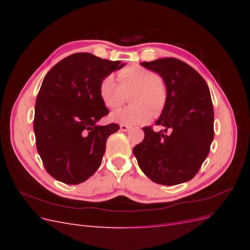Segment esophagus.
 <instances>
[{
    "label": "esophagus",
    "instance_id": "1",
    "mask_svg": "<svg viewBox=\"0 0 250 250\" xmlns=\"http://www.w3.org/2000/svg\"><path fill=\"white\" fill-rule=\"evenodd\" d=\"M120 129L122 131H128L130 129V126H127V125H121L120 126Z\"/></svg>",
    "mask_w": 250,
    "mask_h": 250
}]
</instances>
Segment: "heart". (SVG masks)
<instances>
[{
  "mask_svg": "<svg viewBox=\"0 0 250 250\" xmlns=\"http://www.w3.org/2000/svg\"><path fill=\"white\" fill-rule=\"evenodd\" d=\"M118 78L120 85L111 75L101 80L99 94L102 101L109 108H118L125 102V94L135 88L131 96L133 105L111 112L110 121L127 126L144 125L152 119L153 113H162L167 104L168 90L156 73L135 64L121 70Z\"/></svg>",
  "mask_w": 250,
  "mask_h": 250,
  "instance_id": "b5f03b06",
  "label": "heart"
}]
</instances>
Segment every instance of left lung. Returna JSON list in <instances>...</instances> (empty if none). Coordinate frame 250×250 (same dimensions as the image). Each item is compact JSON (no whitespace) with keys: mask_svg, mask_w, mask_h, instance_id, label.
Masks as SVG:
<instances>
[{"mask_svg":"<svg viewBox=\"0 0 250 250\" xmlns=\"http://www.w3.org/2000/svg\"><path fill=\"white\" fill-rule=\"evenodd\" d=\"M141 65L157 73L168 100L155 124V132L143 128L145 138L133 148L141 170L156 184L175 186L191 180L209 152L214 139V109L207 82L186 62L160 58ZM167 130L170 134L166 135Z\"/></svg>","mask_w":250,"mask_h":250,"instance_id":"obj_1","label":"left lung"}]
</instances>
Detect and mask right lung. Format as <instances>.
<instances>
[{
	"label": "right lung",
	"instance_id": "right-lung-1",
	"mask_svg": "<svg viewBox=\"0 0 250 250\" xmlns=\"http://www.w3.org/2000/svg\"><path fill=\"white\" fill-rule=\"evenodd\" d=\"M125 63L76 53L44 76L36 98V148L47 172L67 185L88 179L100 167L118 124L97 125L108 113L99 94L101 80Z\"/></svg>",
	"mask_w": 250,
	"mask_h": 250
}]
</instances>
